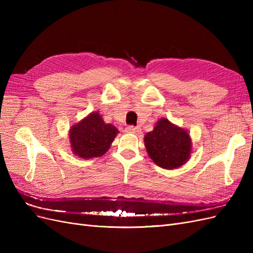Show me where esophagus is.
Masks as SVG:
<instances>
[{"mask_svg": "<svg viewBox=\"0 0 253 253\" xmlns=\"http://www.w3.org/2000/svg\"><path fill=\"white\" fill-rule=\"evenodd\" d=\"M126 129L127 133H133V134H135V133H139V132L141 131V127H140V126H126Z\"/></svg>", "mask_w": 253, "mask_h": 253, "instance_id": "34e87169", "label": "esophagus"}]
</instances>
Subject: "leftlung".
<instances>
[{"mask_svg":"<svg viewBox=\"0 0 253 253\" xmlns=\"http://www.w3.org/2000/svg\"><path fill=\"white\" fill-rule=\"evenodd\" d=\"M144 145L153 162L168 170L185 165L192 151L189 133L167 118L159 119L154 129L145 134Z\"/></svg>","mask_w":253,"mask_h":253,"instance_id":"obj_1","label":"left lung"}]
</instances>
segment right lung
<instances>
[{
  "label": "right lung",
  "instance_id": "right-lung-1",
  "mask_svg": "<svg viewBox=\"0 0 253 253\" xmlns=\"http://www.w3.org/2000/svg\"><path fill=\"white\" fill-rule=\"evenodd\" d=\"M119 133L116 126L105 124L97 112L90 113L70 129V142L75 155L84 159L105 154Z\"/></svg>",
  "mask_w": 253,
  "mask_h": 253
}]
</instances>
